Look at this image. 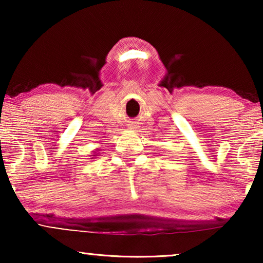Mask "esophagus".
Returning <instances> with one entry per match:
<instances>
[{"mask_svg": "<svg viewBox=\"0 0 263 263\" xmlns=\"http://www.w3.org/2000/svg\"><path fill=\"white\" fill-rule=\"evenodd\" d=\"M129 129H133V130H134V129H136V127L134 124H130V125H129Z\"/></svg>", "mask_w": 263, "mask_h": 263, "instance_id": "obj_1", "label": "esophagus"}]
</instances>
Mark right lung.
<instances>
[{"label":"right lung","mask_w":263,"mask_h":263,"mask_svg":"<svg viewBox=\"0 0 263 263\" xmlns=\"http://www.w3.org/2000/svg\"><path fill=\"white\" fill-rule=\"evenodd\" d=\"M97 151H98V149H96V152L93 153V157H97V156H98V153H97Z\"/></svg>","instance_id":"obj_1"}]
</instances>
